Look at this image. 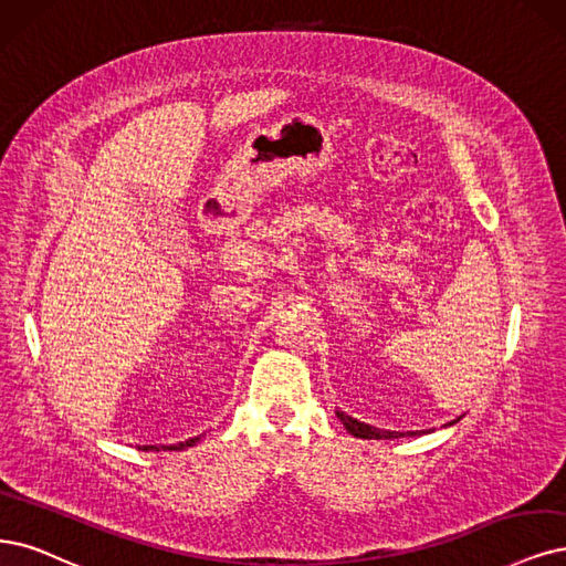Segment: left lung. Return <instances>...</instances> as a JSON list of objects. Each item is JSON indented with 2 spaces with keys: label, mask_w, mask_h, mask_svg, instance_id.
I'll return each instance as SVG.
<instances>
[{
  "label": "left lung",
  "mask_w": 566,
  "mask_h": 566,
  "mask_svg": "<svg viewBox=\"0 0 566 566\" xmlns=\"http://www.w3.org/2000/svg\"><path fill=\"white\" fill-rule=\"evenodd\" d=\"M336 415H338V420L345 424V429L352 433V436H357V438H366V441H394V438H403V436H420L422 431H387V429H378V427H370V424H364V422H359L357 417H349L347 412H343V410H336ZM459 420H462V417H457V420H452L450 424H457Z\"/></svg>",
  "instance_id": "obj_1"
}]
</instances>
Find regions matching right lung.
<instances>
[{"mask_svg": "<svg viewBox=\"0 0 566 566\" xmlns=\"http://www.w3.org/2000/svg\"><path fill=\"white\" fill-rule=\"evenodd\" d=\"M200 441V436H196V438H188V441H184V443H177V446H144V448H139V450H144V452H160V450H167V452H179V450H186V448H193L196 443Z\"/></svg>", "mask_w": 566, "mask_h": 566, "instance_id": "1", "label": "right lung"}]
</instances>
